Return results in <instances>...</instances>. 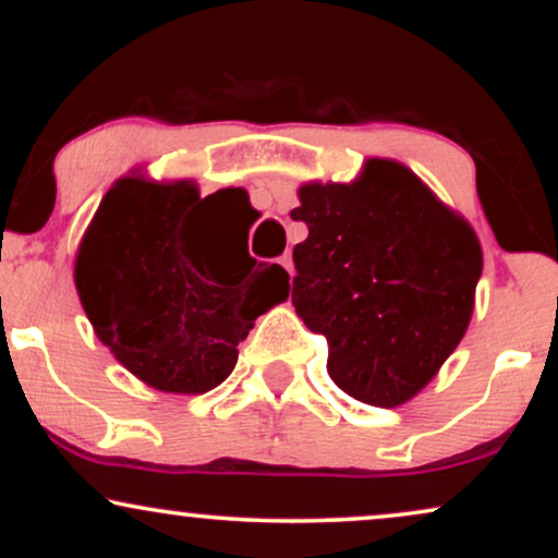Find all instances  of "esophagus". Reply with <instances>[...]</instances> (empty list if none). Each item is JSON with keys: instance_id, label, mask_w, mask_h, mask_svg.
<instances>
[{"instance_id": "34e87169", "label": "esophagus", "mask_w": 558, "mask_h": 558, "mask_svg": "<svg viewBox=\"0 0 558 558\" xmlns=\"http://www.w3.org/2000/svg\"><path fill=\"white\" fill-rule=\"evenodd\" d=\"M279 264H281V269H287L289 274H292V269H294L292 254H284V256H279Z\"/></svg>"}]
</instances>
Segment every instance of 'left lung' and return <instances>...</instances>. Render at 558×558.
Returning <instances> with one entry per match:
<instances>
[{"instance_id":"left-lung-1","label":"left lung","mask_w":558,"mask_h":558,"mask_svg":"<svg viewBox=\"0 0 558 558\" xmlns=\"http://www.w3.org/2000/svg\"><path fill=\"white\" fill-rule=\"evenodd\" d=\"M294 220L292 304L327 338V373L353 399H414L468 332L483 246L475 228L396 159L371 157L353 182H304Z\"/></svg>"}]
</instances>
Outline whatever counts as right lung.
<instances>
[{
	"instance_id": "1",
	"label": "right lung",
	"mask_w": 558,
	"mask_h": 558,
	"mask_svg": "<svg viewBox=\"0 0 558 558\" xmlns=\"http://www.w3.org/2000/svg\"><path fill=\"white\" fill-rule=\"evenodd\" d=\"M208 197L195 180L124 174L75 251L73 281L96 338L155 391L197 396L223 384L254 319L289 296L279 264H228L231 241ZM243 208L235 187L226 213Z\"/></svg>"
}]
</instances>
